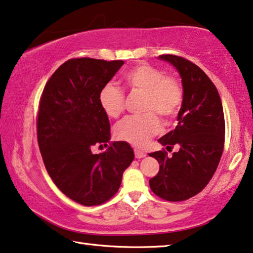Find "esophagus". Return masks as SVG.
<instances>
[{"mask_svg":"<svg viewBox=\"0 0 253 253\" xmlns=\"http://www.w3.org/2000/svg\"><path fill=\"white\" fill-rule=\"evenodd\" d=\"M134 153H135V158L136 159H142V158H144L146 156L145 152H143V151H139V150H134Z\"/></svg>","mask_w":253,"mask_h":253,"instance_id":"obj_1","label":"esophagus"}]
</instances>
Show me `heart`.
<instances>
[{
  "mask_svg": "<svg viewBox=\"0 0 253 253\" xmlns=\"http://www.w3.org/2000/svg\"><path fill=\"white\" fill-rule=\"evenodd\" d=\"M131 92L144 94L142 117H129L116 126V136L128 144L143 148L161 130L159 117L170 123L178 115L183 103V86L178 79L168 76L160 68L141 62L124 76ZM99 103L109 118H118L124 111L125 94L112 84H107L99 93Z\"/></svg>",
  "mask_w": 253,
  "mask_h": 253,
  "instance_id": "b5f03b06",
  "label": "heart"
}]
</instances>
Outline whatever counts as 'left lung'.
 Returning <instances> with one entry per match:
<instances>
[{
    "mask_svg": "<svg viewBox=\"0 0 253 253\" xmlns=\"http://www.w3.org/2000/svg\"><path fill=\"white\" fill-rule=\"evenodd\" d=\"M160 60L176 68L183 85V103L174 130L159 138V143L179 150L171 157L165 150L149 153L160 164L157 176L150 179L154 194L167 201H184L200 193L210 182L224 150L225 119L219 93L193 62L172 54Z\"/></svg>",
    "mask_w": 253,
    "mask_h": 253,
    "instance_id": "obj_1",
    "label": "left lung"
}]
</instances>
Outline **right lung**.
<instances>
[{
  "instance_id": "add662e5",
  "label": "right lung",
  "mask_w": 253,
  "mask_h": 253,
  "mask_svg": "<svg viewBox=\"0 0 253 253\" xmlns=\"http://www.w3.org/2000/svg\"><path fill=\"white\" fill-rule=\"evenodd\" d=\"M123 65V60L70 59L54 71L41 97L37 139L45 168L59 190L83 206L114 197L134 160L133 149L123 141L92 152L110 141L99 93Z\"/></svg>"
}]
</instances>
